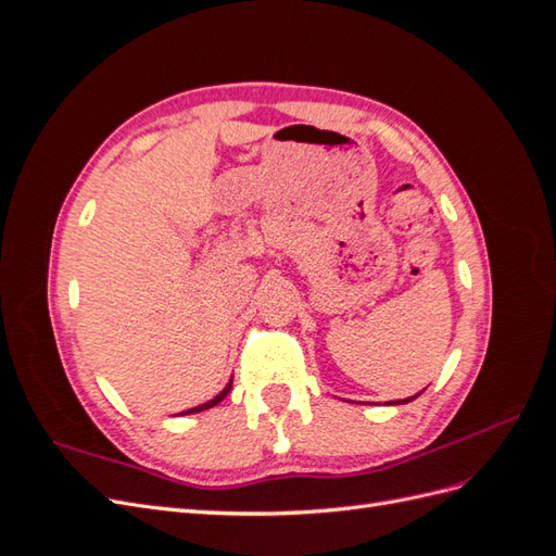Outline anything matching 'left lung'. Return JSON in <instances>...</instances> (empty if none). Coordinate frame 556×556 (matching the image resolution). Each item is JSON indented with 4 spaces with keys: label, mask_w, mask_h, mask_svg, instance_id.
Instances as JSON below:
<instances>
[{
    "label": "left lung",
    "mask_w": 556,
    "mask_h": 556,
    "mask_svg": "<svg viewBox=\"0 0 556 556\" xmlns=\"http://www.w3.org/2000/svg\"><path fill=\"white\" fill-rule=\"evenodd\" d=\"M425 392V390H422ZM422 392H417L415 396H408V399H403V401H392V406H399V403H408V401H413V399H417L419 394H422Z\"/></svg>",
    "instance_id": "obj_1"
}]
</instances>
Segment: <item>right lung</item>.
<instances>
[{
  "label": "right lung",
  "instance_id": "right-lung-1",
  "mask_svg": "<svg viewBox=\"0 0 556 556\" xmlns=\"http://www.w3.org/2000/svg\"><path fill=\"white\" fill-rule=\"evenodd\" d=\"M233 378V376H231ZM231 378H229V382L225 384V390L220 392V394H215L211 401H206V403H201V406H194V408H188V410H182V413H178V415H192V413H201V410H208V408H213V406H217V403H220L227 394H229V390H231Z\"/></svg>",
  "mask_w": 556,
  "mask_h": 556
}]
</instances>
